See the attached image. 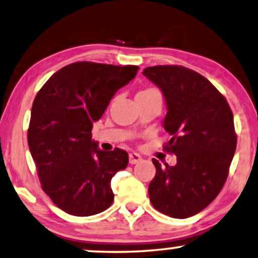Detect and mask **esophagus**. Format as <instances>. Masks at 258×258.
Returning <instances> with one entry per match:
<instances>
[{
  "label": "esophagus",
  "instance_id": "obj_1",
  "mask_svg": "<svg viewBox=\"0 0 258 258\" xmlns=\"http://www.w3.org/2000/svg\"><path fill=\"white\" fill-rule=\"evenodd\" d=\"M130 164H137L139 163L140 160H142V156L140 154H138L137 152H132L130 153Z\"/></svg>",
  "mask_w": 258,
  "mask_h": 258
}]
</instances>
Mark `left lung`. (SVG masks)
I'll use <instances>...</instances> for the list:
<instances>
[{"label": "left lung", "instance_id": "8db88e82", "mask_svg": "<svg viewBox=\"0 0 258 258\" xmlns=\"http://www.w3.org/2000/svg\"><path fill=\"white\" fill-rule=\"evenodd\" d=\"M143 74L163 92V126L172 136L165 147L177 156L174 166L152 159L157 172L149 185L150 201L170 217H191L224 186L237 145L231 108L207 78L188 68L154 66Z\"/></svg>", "mask_w": 258, "mask_h": 258}]
</instances>
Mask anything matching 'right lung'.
<instances>
[{
  "mask_svg": "<svg viewBox=\"0 0 258 258\" xmlns=\"http://www.w3.org/2000/svg\"><path fill=\"white\" fill-rule=\"evenodd\" d=\"M137 66L81 61L61 68L34 99L28 145L44 194L67 214L86 217L111 207V179L126 169L121 149L101 151L92 140L98 121Z\"/></svg>",
  "mask_w": 258,
  "mask_h": 258,
  "instance_id": "add662e5",
  "label": "right lung"
}]
</instances>
